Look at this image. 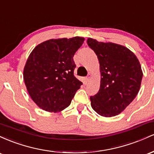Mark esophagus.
Returning <instances> with one entry per match:
<instances>
[{
    "mask_svg": "<svg viewBox=\"0 0 154 154\" xmlns=\"http://www.w3.org/2000/svg\"><path fill=\"white\" fill-rule=\"evenodd\" d=\"M90 79H91V75H88V77H86L85 80L87 81V82H89Z\"/></svg>",
    "mask_w": 154,
    "mask_h": 154,
    "instance_id": "esophagus-1",
    "label": "esophagus"
}]
</instances>
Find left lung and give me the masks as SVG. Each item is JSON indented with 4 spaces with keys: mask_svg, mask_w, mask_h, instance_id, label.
I'll return each mask as SVG.
<instances>
[{
    "mask_svg": "<svg viewBox=\"0 0 154 154\" xmlns=\"http://www.w3.org/2000/svg\"><path fill=\"white\" fill-rule=\"evenodd\" d=\"M87 43L98 57L101 77L99 91L90 98L91 106L105 117L118 115L138 93L143 77L140 63L123 45L93 38Z\"/></svg>",
    "mask_w": 154,
    "mask_h": 154,
    "instance_id": "1",
    "label": "left lung"
}]
</instances>
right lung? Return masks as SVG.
Returning a JSON list of instances; mask_svg holds the SVG:
<instances>
[{"label": "right lung", "mask_w": 154, "mask_h": 154, "mask_svg": "<svg viewBox=\"0 0 154 154\" xmlns=\"http://www.w3.org/2000/svg\"><path fill=\"white\" fill-rule=\"evenodd\" d=\"M85 38L51 39L33 49L23 72L31 98L40 109L59 112L71 103L82 82L74 76V55Z\"/></svg>", "instance_id": "obj_1"}]
</instances>
